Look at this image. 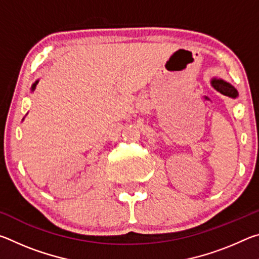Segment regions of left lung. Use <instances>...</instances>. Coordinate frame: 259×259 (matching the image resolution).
<instances>
[{
    "mask_svg": "<svg viewBox=\"0 0 259 259\" xmlns=\"http://www.w3.org/2000/svg\"><path fill=\"white\" fill-rule=\"evenodd\" d=\"M210 83H211V87L214 90H217L218 93H221L222 95L227 96V97L235 99L239 96L238 90H236L235 88L231 84V83L226 82L225 80H223V78L212 77Z\"/></svg>",
    "mask_w": 259,
    "mask_h": 259,
    "instance_id": "1",
    "label": "left lung"
}]
</instances>
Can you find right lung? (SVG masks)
I'll use <instances>...</instances> for the list:
<instances>
[{"instance_id":"1","label":"right lung","mask_w":259,"mask_h":259,"mask_svg":"<svg viewBox=\"0 0 259 259\" xmlns=\"http://www.w3.org/2000/svg\"><path fill=\"white\" fill-rule=\"evenodd\" d=\"M37 83H38V80H36V81H35V82L33 83V84H32V88H30V91H34V89H35V87H36V84H37Z\"/></svg>"}]
</instances>
